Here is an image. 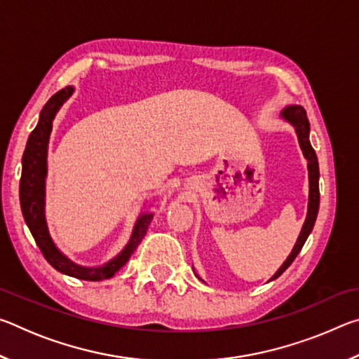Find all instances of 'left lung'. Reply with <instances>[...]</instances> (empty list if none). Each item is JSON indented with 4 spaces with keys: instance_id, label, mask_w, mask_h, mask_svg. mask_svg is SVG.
Here are the masks:
<instances>
[{
    "instance_id": "8db88e82",
    "label": "left lung",
    "mask_w": 359,
    "mask_h": 359,
    "mask_svg": "<svg viewBox=\"0 0 359 359\" xmlns=\"http://www.w3.org/2000/svg\"><path fill=\"white\" fill-rule=\"evenodd\" d=\"M282 117L285 120H288L290 123L294 126L297 139H299V145L302 149V154L309 161L307 166H309V182H311V193H309V210H307L306 223H304L302 231H301L299 238H297L293 252H291L287 261H285L280 269L276 272V276L272 277L271 280L280 277L283 272L288 269L290 264L293 263L294 258L297 257V253L301 252V248L304 247V244H306V241L309 238V234H311V231L313 229V224H315V220H317V214H318V208H320V188H318L320 169H318L317 155H315V150L312 149L311 141H309V131H311V125H309L307 114H306V111H304L302 106H290L282 112Z\"/></svg>"
}]
</instances>
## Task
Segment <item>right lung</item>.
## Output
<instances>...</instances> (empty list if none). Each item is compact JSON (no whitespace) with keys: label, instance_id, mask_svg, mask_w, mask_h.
<instances>
[{"label":"right lung","instance_id":"obj_1","mask_svg":"<svg viewBox=\"0 0 359 359\" xmlns=\"http://www.w3.org/2000/svg\"><path fill=\"white\" fill-rule=\"evenodd\" d=\"M74 92L72 87H66L60 90L42 107L39 123L32 131L28 137L25 151L22 158V177H20V205L22 214L32 231L33 238L38 244L39 250L44 255V258L55 267L57 271L63 272L66 276L81 278V280H104L111 278L121 266L128 263V259L137 245L141 244L142 238L147 233L149 224L151 222V214H142L133 231L130 244L125 247L118 257L101 267H82L72 263L65 255L58 250L53 244L50 236H48L46 217H44V184L47 174V144L48 136L52 131V120L63 102L69 98Z\"/></svg>","mask_w":359,"mask_h":359}]
</instances>
